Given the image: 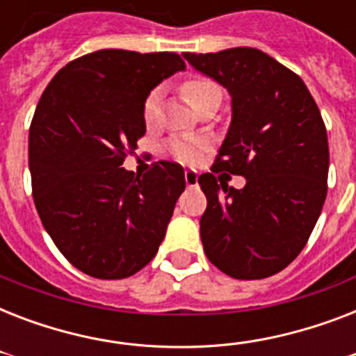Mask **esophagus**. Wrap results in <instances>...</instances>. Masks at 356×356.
I'll list each match as a JSON object with an SVG mask.
<instances>
[{
  "label": "esophagus",
  "mask_w": 356,
  "mask_h": 356,
  "mask_svg": "<svg viewBox=\"0 0 356 356\" xmlns=\"http://www.w3.org/2000/svg\"><path fill=\"white\" fill-rule=\"evenodd\" d=\"M184 181H186V186H197L200 175H197L195 170H186V172H184Z\"/></svg>",
  "instance_id": "obj_1"
}]
</instances>
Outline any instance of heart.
<instances>
[{
	"instance_id": "b5f03b06",
	"label": "heart",
	"mask_w": 356,
	"mask_h": 356,
	"mask_svg": "<svg viewBox=\"0 0 356 356\" xmlns=\"http://www.w3.org/2000/svg\"><path fill=\"white\" fill-rule=\"evenodd\" d=\"M220 90L214 81L207 79V77H190L183 83V92L184 96L188 97L190 102L194 103V107L201 99H205L209 94ZM159 99H161V88L156 86L153 90L145 96L144 105H142V118L144 122L149 123L155 122L156 116V107H159ZM209 142L201 136H173L164 144L168 155H172L177 162L183 164H195L200 162L205 155Z\"/></svg>"
}]
</instances>
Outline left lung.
<instances>
[{
	"label": "left lung",
	"instance_id": "8db88e82",
	"mask_svg": "<svg viewBox=\"0 0 356 356\" xmlns=\"http://www.w3.org/2000/svg\"><path fill=\"white\" fill-rule=\"evenodd\" d=\"M233 97V122L211 173L200 175L205 254L229 277L275 275L307 245L327 195L329 142L303 79L253 47L183 53ZM232 175L246 177L242 191Z\"/></svg>",
	"mask_w": 356,
	"mask_h": 356
}]
</instances>
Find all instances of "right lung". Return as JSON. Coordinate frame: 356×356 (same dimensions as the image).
Instances as JSON below:
<instances>
[{
    "mask_svg": "<svg viewBox=\"0 0 356 356\" xmlns=\"http://www.w3.org/2000/svg\"><path fill=\"white\" fill-rule=\"evenodd\" d=\"M179 70L177 53L99 49L49 81L29 127L33 200L58 251L96 279H125L159 251L184 190L183 166L122 168L144 136L142 105Z\"/></svg>",
    "mask_w": 356,
    "mask_h": 356,
    "instance_id": "obj_1",
    "label": "right lung"
}]
</instances>
